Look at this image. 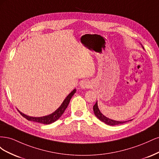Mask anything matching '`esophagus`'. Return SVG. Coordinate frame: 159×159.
<instances>
[{
    "label": "esophagus",
    "mask_w": 159,
    "mask_h": 159,
    "mask_svg": "<svg viewBox=\"0 0 159 159\" xmlns=\"http://www.w3.org/2000/svg\"><path fill=\"white\" fill-rule=\"evenodd\" d=\"M91 86L90 82L89 81L87 80H84L82 81H81L80 83V87L83 89H85V88H89Z\"/></svg>",
    "instance_id": "esophagus-1"
}]
</instances>
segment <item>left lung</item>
Wrapping results in <instances>:
<instances>
[{
	"label": "left lung",
	"mask_w": 159,
	"mask_h": 159,
	"mask_svg": "<svg viewBox=\"0 0 159 159\" xmlns=\"http://www.w3.org/2000/svg\"><path fill=\"white\" fill-rule=\"evenodd\" d=\"M143 48H144L143 47ZM93 111L95 113V115L97 117L100 121H102V122L105 123V124L109 125H119V124H123L125 123L127 121H115V120L113 119H110L107 118V117H105V115H103L101 111H99L98 108V102L95 103V104L93 105Z\"/></svg>",
	"instance_id": "1"
}]
</instances>
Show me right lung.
<instances>
[{
    "label": "right lung",
    "instance_id": "add662e5",
    "mask_svg": "<svg viewBox=\"0 0 159 159\" xmlns=\"http://www.w3.org/2000/svg\"><path fill=\"white\" fill-rule=\"evenodd\" d=\"M75 91H76V89H74L68 96H67L66 98L64 99L63 103H61V105H60L58 109H56L54 113H51L50 115H46V116L39 117H34L28 116V115L22 113L18 109V112L20 113V115H22V117L26 118L27 120H28V121H34V122H37V123H40L46 124V125L51 124L52 123L55 122L56 121H57V120L61 116V115L64 113V111L66 110L67 107H68V104L70 102L71 98H72V96L74 95V94L75 93Z\"/></svg>",
    "mask_w": 159,
    "mask_h": 159
}]
</instances>
